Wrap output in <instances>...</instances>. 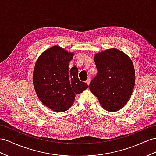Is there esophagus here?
I'll return each mask as SVG.
<instances>
[{
    "label": "esophagus",
    "instance_id": "1",
    "mask_svg": "<svg viewBox=\"0 0 156 156\" xmlns=\"http://www.w3.org/2000/svg\"><path fill=\"white\" fill-rule=\"evenodd\" d=\"M90 82H91V78H88L87 79V80L86 81V83L87 85H89L90 83Z\"/></svg>",
    "mask_w": 156,
    "mask_h": 156
}]
</instances>
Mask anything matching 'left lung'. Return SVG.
Returning <instances> with one entry per match:
<instances>
[{
  "label": "left lung",
  "mask_w": 156,
  "mask_h": 156,
  "mask_svg": "<svg viewBox=\"0 0 156 156\" xmlns=\"http://www.w3.org/2000/svg\"><path fill=\"white\" fill-rule=\"evenodd\" d=\"M98 74L89 86L103 109H121L129 100L135 83V72L130 58L112 49L95 55Z\"/></svg>",
  "instance_id": "1"
}]
</instances>
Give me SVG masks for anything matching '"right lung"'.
<instances>
[{
    "label": "right lung",
    "instance_id": "obj_1",
    "mask_svg": "<svg viewBox=\"0 0 156 156\" xmlns=\"http://www.w3.org/2000/svg\"><path fill=\"white\" fill-rule=\"evenodd\" d=\"M73 54L54 46L39 57L34 71L35 90L43 104L57 112L69 109L73 104L75 94L88 87L78 77V68L69 70Z\"/></svg>",
    "mask_w": 156,
    "mask_h": 156
}]
</instances>
